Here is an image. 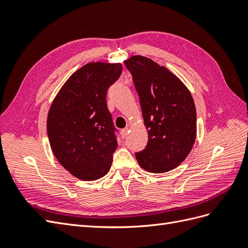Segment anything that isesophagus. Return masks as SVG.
Segmentation results:
<instances>
[{
  "label": "esophagus",
  "instance_id": "esophagus-1",
  "mask_svg": "<svg viewBox=\"0 0 248 248\" xmlns=\"http://www.w3.org/2000/svg\"><path fill=\"white\" fill-rule=\"evenodd\" d=\"M127 134H128V128H124L121 130V136L123 139H125L127 137Z\"/></svg>",
  "mask_w": 248,
  "mask_h": 248
}]
</instances>
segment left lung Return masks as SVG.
Instances as JSON below:
<instances>
[{
    "label": "left lung",
    "mask_w": 248,
    "mask_h": 248,
    "mask_svg": "<svg viewBox=\"0 0 248 248\" xmlns=\"http://www.w3.org/2000/svg\"><path fill=\"white\" fill-rule=\"evenodd\" d=\"M139 94L148 144L136 153L140 166L166 172L181 164L197 136V111L188 89L151 59L133 56L124 62Z\"/></svg>",
    "instance_id": "8db88e82"
}]
</instances>
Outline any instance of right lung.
Segmentation results:
<instances>
[{"instance_id": "add662e5", "label": "right lung", "mask_w": 248, "mask_h": 248, "mask_svg": "<svg viewBox=\"0 0 248 248\" xmlns=\"http://www.w3.org/2000/svg\"><path fill=\"white\" fill-rule=\"evenodd\" d=\"M121 73L120 63L86 64L65 82L49 108L47 136L52 153L84 181L103 177L111 167L118 130L107 93Z\"/></svg>"}]
</instances>
